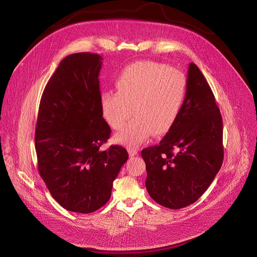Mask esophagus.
<instances>
[{"mask_svg": "<svg viewBox=\"0 0 257 257\" xmlns=\"http://www.w3.org/2000/svg\"><path fill=\"white\" fill-rule=\"evenodd\" d=\"M128 153H129L130 157H134V156H136L138 154V151L136 149H129Z\"/></svg>", "mask_w": 257, "mask_h": 257, "instance_id": "esophagus-1", "label": "esophagus"}]
</instances>
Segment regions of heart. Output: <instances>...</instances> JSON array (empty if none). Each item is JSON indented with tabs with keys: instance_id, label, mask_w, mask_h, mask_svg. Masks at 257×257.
Returning a JSON list of instances; mask_svg holds the SVG:
<instances>
[{
	"instance_id": "1",
	"label": "heart",
	"mask_w": 257,
	"mask_h": 257,
	"mask_svg": "<svg viewBox=\"0 0 257 257\" xmlns=\"http://www.w3.org/2000/svg\"><path fill=\"white\" fill-rule=\"evenodd\" d=\"M117 91L100 94L103 118L113 129H121L134 112L135 118L116 134V140L137 146L152 134H167L177 122L184 104L187 82L170 66L140 61L127 66L116 80Z\"/></svg>"
}]
</instances>
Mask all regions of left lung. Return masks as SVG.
I'll return each instance as SVG.
<instances>
[{
  "mask_svg": "<svg viewBox=\"0 0 257 257\" xmlns=\"http://www.w3.org/2000/svg\"><path fill=\"white\" fill-rule=\"evenodd\" d=\"M145 186L159 204L179 209L195 202L209 187L224 160L223 119L210 86L190 63L180 116L160 144L141 151Z\"/></svg>",
  "mask_w": 257,
  "mask_h": 257,
  "instance_id": "left-lung-1",
  "label": "left lung"
}]
</instances>
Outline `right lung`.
Wrapping results in <instances>:
<instances>
[{
	"label": "right lung",
	"instance_id": "obj_1",
	"mask_svg": "<svg viewBox=\"0 0 257 257\" xmlns=\"http://www.w3.org/2000/svg\"><path fill=\"white\" fill-rule=\"evenodd\" d=\"M102 58L77 53L61 61L43 92L35 127L39 172L65 209L89 213L111 197L127 151L100 146L111 135L99 104Z\"/></svg>",
	"mask_w": 257,
	"mask_h": 257
}]
</instances>
